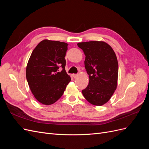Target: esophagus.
Returning a JSON list of instances; mask_svg holds the SVG:
<instances>
[{
	"mask_svg": "<svg viewBox=\"0 0 149 149\" xmlns=\"http://www.w3.org/2000/svg\"><path fill=\"white\" fill-rule=\"evenodd\" d=\"M78 74H72V76H73V78H76V77H78Z\"/></svg>",
	"mask_w": 149,
	"mask_h": 149,
	"instance_id": "esophagus-1",
	"label": "esophagus"
}]
</instances>
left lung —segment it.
<instances>
[{
  "label": "left lung",
  "instance_id": "obj_1",
  "mask_svg": "<svg viewBox=\"0 0 149 149\" xmlns=\"http://www.w3.org/2000/svg\"><path fill=\"white\" fill-rule=\"evenodd\" d=\"M78 47L86 56L84 67L89 75L83 96L94 106H102L113 95L118 86V62L112 47L102 41L81 42Z\"/></svg>",
  "mask_w": 149,
  "mask_h": 149
}]
</instances>
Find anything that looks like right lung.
Masks as SVG:
<instances>
[{"mask_svg":"<svg viewBox=\"0 0 149 149\" xmlns=\"http://www.w3.org/2000/svg\"><path fill=\"white\" fill-rule=\"evenodd\" d=\"M68 45L65 42L43 40L29 60L26 80L36 100L44 105H51L59 100L71 81L65 70Z\"/></svg>","mask_w":149,"mask_h":149,"instance_id":"obj_1","label":"right lung"}]
</instances>
